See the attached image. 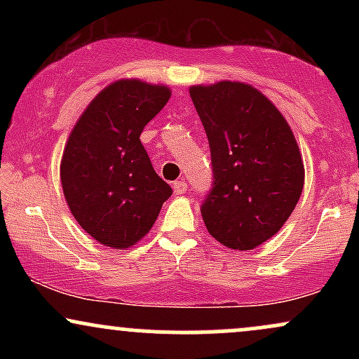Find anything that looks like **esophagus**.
Segmentation results:
<instances>
[{"instance_id":"obj_1","label":"esophagus","mask_w":359,"mask_h":359,"mask_svg":"<svg viewBox=\"0 0 359 359\" xmlns=\"http://www.w3.org/2000/svg\"><path fill=\"white\" fill-rule=\"evenodd\" d=\"M172 187H174L175 194H184L185 191H187V182H185V180H177V182H174Z\"/></svg>"}]
</instances>
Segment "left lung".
I'll return each instance as SVG.
<instances>
[{
	"instance_id": "obj_1",
	"label": "left lung",
	"mask_w": 359,
	"mask_h": 359,
	"mask_svg": "<svg viewBox=\"0 0 359 359\" xmlns=\"http://www.w3.org/2000/svg\"><path fill=\"white\" fill-rule=\"evenodd\" d=\"M211 148L212 185L201 204L209 234L233 250L270 240L297 205L304 163L280 111L241 82L194 86Z\"/></svg>"
}]
</instances>
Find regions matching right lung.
Returning a JSON list of instances; mask_svg holds the SVG:
<instances>
[{
    "label": "right lung",
    "instance_id": "obj_1",
    "mask_svg": "<svg viewBox=\"0 0 359 359\" xmlns=\"http://www.w3.org/2000/svg\"><path fill=\"white\" fill-rule=\"evenodd\" d=\"M168 97L165 86L118 81L94 97L69 137L60 163L64 196L81 228L101 245H135L172 196L140 142Z\"/></svg>",
    "mask_w": 359,
    "mask_h": 359
}]
</instances>
